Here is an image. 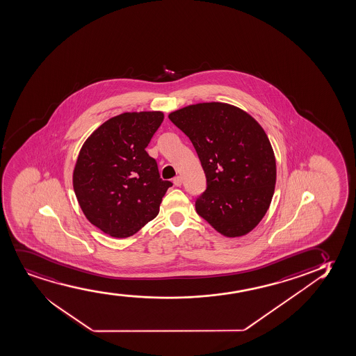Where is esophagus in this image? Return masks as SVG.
<instances>
[{
  "label": "esophagus",
  "instance_id": "obj_1",
  "mask_svg": "<svg viewBox=\"0 0 356 356\" xmlns=\"http://www.w3.org/2000/svg\"><path fill=\"white\" fill-rule=\"evenodd\" d=\"M181 181H183V179H181V177L180 176H177L173 178V184L176 185V186H180Z\"/></svg>",
  "mask_w": 356,
  "mask_h": 356
}]
</instances>
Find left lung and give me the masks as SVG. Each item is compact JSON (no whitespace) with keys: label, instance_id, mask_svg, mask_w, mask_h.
I'll use <instances>...</instances> for the list:
<instances>
[{"label":"left lung","instance_id":"1","mask_svg":"<svg viewBox=\"0 0 356 356\" xmlns=\"http://www.w3.org/2000/svg\"><path fill=\"white\" fill-rule=\"evenodd\" d=\"M171 120L189 137L207 179L196 212L226 237L250 232L275 193V158L260 124L247 112L221 102L191 104Z\"/></svg>","mask_w":356,"mask_h":356}]
</instances>
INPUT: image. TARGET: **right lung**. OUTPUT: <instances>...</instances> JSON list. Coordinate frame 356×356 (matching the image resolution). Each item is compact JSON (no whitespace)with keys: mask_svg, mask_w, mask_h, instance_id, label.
Listing matches in <instances>:
<instances>
[{"mask_svg":"<svg viewBox=\"0 0 356 356\" xmlns=\"http://www.w3.org/2000/svg\"><path fill=\"white\" fill-rule=\"evenodd\" d=\"M162 120V112L122 113L83 144L73 189L86 219L104 234L127 238L158 216L172 183L160 178L145 148Z\"/></svg>","mask_w":356,"mask_h":356,"instance_id":"1","label":"right lung"}]
</instances>
